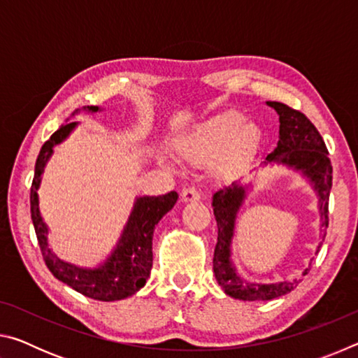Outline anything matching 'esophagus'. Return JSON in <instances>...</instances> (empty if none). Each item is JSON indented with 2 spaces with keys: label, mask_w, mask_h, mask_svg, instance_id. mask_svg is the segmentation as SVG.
I'll list each match as a JSON object with an SVG mask.
<instances>
[{
  "label": "esophagus",
  "mask_w": 358,
  "mask_h": 358,
  "mask_svg": "<svg viewBox=\"0 0 358 358\" xmlns=\"http://www.w3.org/2000/svg\"><path fill=\"white\" fill-rule=\"evenodd\" d=\"M181 201L185 203L201 201V192L197 191V187H186V189L181 191Z\"/></svg>",
  "instance_id": "1"
}]
</instances>
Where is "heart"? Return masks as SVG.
Masks as SVG:
<instances>
[{
	"label": "heart",
	"instance_id": "obj_1",
	"mask_svg": "<svg viewBox=\"0 0 358 358\" xmlns=\"http://www.w3.org/2000/svg\"><path fill=\"white\" fill-rule=\"evenodd\" d=\"M262 142V129L254 120H245L243 113L227 110L194 124L175 138L172 147L181 161L191 166L213 162L217 178L229 180L241 172ZM159 164L172 167L167 156H157Z\"/></svg>",
	"mask_w": 358,
	"mask_h": 358
}]
</instances>
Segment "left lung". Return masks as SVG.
<instances>
[{"label": "left lung", "mask_w": 358, "mask_h": 358, "mask_svg": "<svg viewBox=\"0 0 358 358\" xmlns=\"http://www.w3.org/2000/svg\"><path fill=\"white\" fill-rule=\"evenodd\" d=\"M280 117V136L276 148L265 156L259 167L280 166L299 173L311 186L317 197V210L320 216L319 238L316 252H319L325 240L329 227V197L331 191V162L329 151L310 120L305 115L275 101H266ZM252 185H240L234 181L230 186L216 191L211 199V207L217 222V243L215 248L213 271L215 278L229 296L245 301H264L286 295L294 290L300 280H282L278 282H252L241 278L232 260V241L237 227V217L243 207L248 192ZM313 259L303 275L310 270Z\"/></svg>", "instance_id": "1"}]
</instances>
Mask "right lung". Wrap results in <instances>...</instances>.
Listing matches in <instances>:
<instances>
[{
	"instance_id": "add662e5",
	"label": "right lung",
	"mask_w": 358,
	"mask_h": 358,
	"mask_svg": "<svg viewBox=\"0 0 358 358\" xmlns=\"http://www.w3.org/2000/svg\"><path fill=\"white\" fill-rule=\"evenodd\" d=\"M104 108L98 106H87L82 110L72 113L76 117L80 112L96 113ZM80 124L78 121H66L59 126L55 134L42 145L36 159L34 178L31 186V220L38 237L42 256L52 275L77 292L90 299L101 301L123 300L138 292L150 278L153 265V232L162 216L173 208L178 201V194L171 191L164 196H137L132 203L131 213L121 230L117 243L107 257L94 266H82L59 259L48 243L50 229L41 215L39 187L44 177L45 167L53 155V148L63 143Z\"/></svg>"
}]
</instances>
